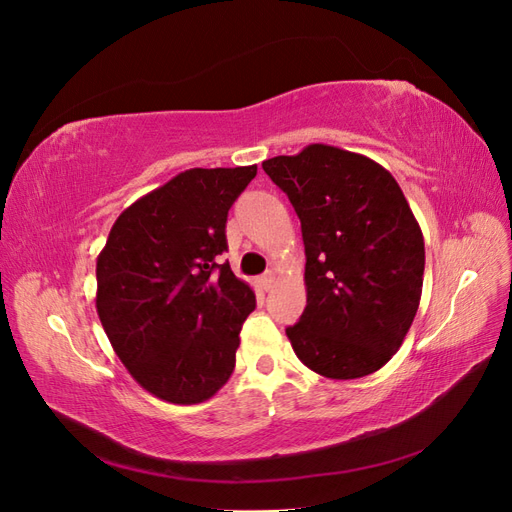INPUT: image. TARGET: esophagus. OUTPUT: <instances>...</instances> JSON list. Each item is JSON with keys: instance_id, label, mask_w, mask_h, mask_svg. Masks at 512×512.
<instances>
[{"instance_id": "34e87169", "label": "esophagus", "mask_w": 512, "mask_h": 512, "mask_svg": "<svg viewBox=\"0 0 512 512\" xmlns=\"http://www.w3.org/2000/svg\"><path fill=\"white\" fill-rule=\"evenodd\" d=\"M273 284H275V275L269 271V273H265V275H260V286L265 288V290H271L273 288Z\"/></svg>"}]
</instances>
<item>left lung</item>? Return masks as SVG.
Listing matches in <instances>:
<instances>
[{
	"instance_id": "8db88e82",
	"label": "left lung",
	"mask_w": 512,
	"mask_h": 512,
	"mask_svg": "<svg viewBox=\"0 0 512 512\" xmlns=\"http://www.w3.org/2000/svg\"><path fill=\"white\" fill-rule=\"evenodd\" d=\"M262 168L301 220L307 305L286 329L294 354L331 380L374 374L423 292V232L404 192L378 162L320 143Z\"/></svg>"
}]
</instances>
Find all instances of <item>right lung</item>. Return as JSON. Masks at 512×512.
Masks as SVG:
<instances>
[{
    "mask_svg": "<svg viewBox=\"0 0 512 512\" xmlns=\"http://www.w3.org/2000/svg\"><path fill=\"white\" fill-rule=\"evenodd\" d=\"M254 166L190 168L138 198L113 224L96 265V307L121 363L170 404H200L235 369L254 290L220 265L228 209Z\"/></svg>",
    "mask_w": 512,
    "mask_h": 512,
    "instance_id": "add662e5",
    "label": "right lung"
}]
</instances>
